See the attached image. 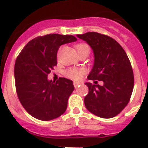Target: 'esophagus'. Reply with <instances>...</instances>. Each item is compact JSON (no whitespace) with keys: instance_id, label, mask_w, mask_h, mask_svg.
I'll list each match as a JSON object with an SVG mask.
<instances>
[{"instance_id":"34e87169","label":"esophagus","mask_w":148,"mask_h":148,"mask_svg":"<svg viewBox=\"0 0 148 148\" xmlns=\"http://www.w3.org/2000/svg\"><path fill=\"white\" fill-rule=\"evenodd\" d=\"M81 85H82V82H74V86L75 87V88L79 87Z\"/></svg>"}]
</instances>
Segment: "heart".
I'll list each match as a JSON object with an SVG mask.
<instances>
[{
    "label": "heart",
    "instance_id": "b5f03b06",
    "mask_svg": "<svg viewBox=\"0 0 148 148\" xmlns=\"http://www.w3.org/2000/svg\"><path fill=\"white\" fill-rule=\"evenodd\" d=\"M76 50L77 51H82V50H87L90 51V48L86 44H84V43H80V44H77L76 45ZM82 74H83V71L81 70V69H76V68H73V69H69L67 71H66V76L71 79L73 80H78L80 79L81 77H82Z\"/></svg>",
    "mask_w": 148,
    "mask_h": 148
}]
</instances>
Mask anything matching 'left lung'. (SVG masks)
<instances>
[{"mask_svg":"<svg viewBox=\"0 0 148 148\" xmlns=\"http://www.w3.org/2000/svg\"><path fill=\"white\" fill-rule=\"evenodd\" d=\"M93 50L94 62L87 78L102 81L100 86L86 82L89 93L84 102L89 111L101 118L119 114L130 100L134 76L127 54L116 40L97 32L77 35Z\"/></svg>","mask_w":148,"mask_h":148,"instance_id":"obj_1","label":"left lung"}]
</instances>
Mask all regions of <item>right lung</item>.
Listing matches in <instances>:
<instances>
[{"label": "right lung", "instance_id": "right-lung-1", "mask_svg": "<svg viewBox=\"0 0 148 148\" xmlns=\"http://www.w3.org/2000/svg\"><path fill=\"white\" fill-rule=\"evenodd\" d=\"M70 35L48 34L27 43L15 63L14 76L18 98L26 111L40 121H51L62 115L69 97L74 91L73 82L61 77L47 78L57 65L59 47L75 42Z\"/></svg>", "mask_w": 148, "mask_h": 148}]
</instances>
